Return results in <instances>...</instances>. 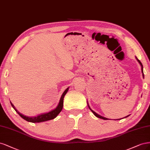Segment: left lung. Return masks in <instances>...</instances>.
<instances>
[{
    "mask_svg": "<svg viewBox=\"0 0 150 150\" xmlns=\"http://www.w3.org/2000/svg\"><path fill=\"white\" fill-rule=\"evenodd\" d=\"M137 58V57H136ZM137 60H138V62L139 63V64L141 65V66H142V73H143V78H144V74H143V65H142V64L141 63V62H140L137 58ZM88 107H89V108L90 109V107H89V105H88ZM90 110L91 111V112H93V113L96 116V117H98V118H101V119H103V120H108V118H105V117H101V116H100V115H98L97 113H96L95 112H93V111L92 110H91L90 109ZM128 116H129V115H128V116H127V117H125V118H127V117H128ZM118 120H120V119H118Z\"/></svg>",
    "mask_w": 150,
    "mask_h": 150,
    "instance_id": "left-lung-1",
    "label": "left lung"
}]
</instances>
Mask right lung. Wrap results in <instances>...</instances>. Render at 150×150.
<instances>
[{
    "mask_svg": "<svg viewBox=\"0 0 150 150\" xmlns=\"http://www.w3.org/2000/svg\"><path fill=\"white\" fill-rule=\"evenodd\" d=\"M69 90V88H67L65 91L63 93L60 101H59V105L57 106V107L54 110L51 111V112H49V113H44V114H42L40 115H38L37 117H25V116H24L22 114H21L19 113L18 111L14 107L13 105L11 102V105L12 106V107L14 108L16 111V112L21 116V117L24 119L27 122H32V123H39V122H45V121H48V120H50L52 119H54L60 113V112L62 111V108H63V103H64V98L65 95V94L67 93V91Z\"/></svg>",
    "mask_w": 150,
    "mask_h": 150,
    "instance_id": "add662e5",
    "label": "right lung"
}]
</instances>
